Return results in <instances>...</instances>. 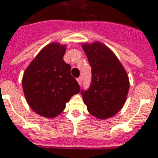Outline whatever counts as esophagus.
<instances>
[{"label":"esophagus","instance_id":"esophagus-1","mask_svg":"<svg viewBox=\"0 0 158 158\" xmlns=\"http://www.w3.org/2000/svg\"><path fill=\"white\" fill-rule=\"evenodd\" d=\"M77 82L79 83V85H81V82H82V78H81V77L77 78Z\"/></svg>","mask_w":158,"mask_h":158}]
</instances>
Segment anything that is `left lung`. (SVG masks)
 Listing matches in <instances>:
<instances>
[{"mask_svg": "<svg viewBox=\"0 0 158 158\" xmlns=\"http://www.w3.org/2000/svg\"><path fill=\"white\" fill-rule=\"evenodd\" d=\"M92 68L89 89L81 90L87 109L95 118L106 119L119 112L127 100L129 78L118 57L104 44L82 43Z\"/></svg>", "mask_w": 158, "mask_h": 158, "instance_id": "1", "label": "left lung"}]
</instances>
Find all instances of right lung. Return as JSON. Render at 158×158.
<instances>
[{
    "label": "right lung",
    "instance_id": "right-lung-1",
    "mask_svg": "<svg viewBox=\"0 0 158 158\" xmlns=\"http://www.w3.org/2000/svg\"><path fill=\"white\" fill-rule=\"evenodd\" d=\"M65 51V44H47L23 75V92L28 105L45 118L59 115L70 98L80 92V86L70 74V65L63 59Z\"/></svg>",
    "mask_w": 158,
    "mask_h": 158
}]
</instances>
